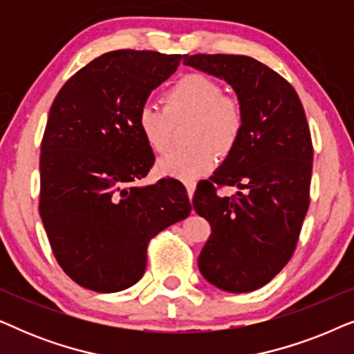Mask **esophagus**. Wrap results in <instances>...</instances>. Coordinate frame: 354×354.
<instances>
[{"mask_svg":"<svg viewBox=\"0 0 354 354\" xmlns=\"http://www.w3.org/2000/svg\"><path fill=\"white\" fill-rule=\"evenodd\" d=\"M185 188H187V193H188V198H193V193H195V188H196V183L195 182H185Z\"/></svg>","mask_w":354,"mask_h":354,"instance_id":"1","label":"esophagus"}]
</instances>
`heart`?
Returning a JSON list of instances; mask_svg holds the SVG:
<instances>
[{
  "label": "heart",
  "mask_w": 354,
  "mask_h": 354,
  "mask_svg": "<svg viewBox=\"0 0 354 354\" xmlns=\"http://www.w3.org/2000/svg\"><path fill=\"white\" fill-rule=\"evenodd\" d=\"M166 109L147 103L137 114L138 132L156 153L171 145L174 124L190 120V147L174 149L158 161L162 176L195 180L214 167L217 151L229 154L240 142L245 113L240 101L222 95V86L209 75L193 72L178 79L164 95Z\"/></svg>",
  "instance_id": "1"
}]
</instances>
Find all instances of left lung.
<instances>
[{"instance_id":"left-lung-1","label":"left lung","mask_w":354,"mask_h":354,"mask_svg":"<svg viewBox=\"0 0 354 354\" xmlns=\"http://www.w3.org/2000/svg\"><path fill=\"white\" fill-rule=\"evenodd\" d=\"M183 64L225 80L245 113L240 142L193 195V207L212 232L198 268L224 292H253L292 258L308 212L313 142L306 115L293 86L253 57L183 55ZM225 185L245 192L221 197L216 188Z\"/></svg>"}]
</instances>
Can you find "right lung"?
Returning a JSON list of instances; mask_svg holds the SVG:
<instances>
[{
  "instance_id": "1",
  "label": "right lung",
  "mask_w": 354,
  "mask_h": 354,
  "mask_svg": "<svg viewBox=\"0 0 354 354\" xmlns=\"http://www.w3.org/2000/svg\"><path fill=\"white\" fill-rule=\"evenodd\" d=\"M180 55L118 50L75 72L53 101L40 154V216L53 254L80 287L114 293L143 277L149 240L185 219V187L161 178L137 127Z\"/></svg>"
}]
</instances>
